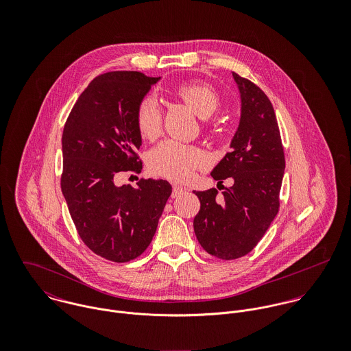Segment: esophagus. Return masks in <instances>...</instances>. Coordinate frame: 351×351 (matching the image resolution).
I'll return each mask as SVG.
<instances>
[{"label": "esophagus", "mask_w": 351, "mask_h": 351, "mask_svg": "<svg viewBox=\"0 0 351 351\" xmlns=\"http://www.w3.org/2000/svg\"><path fill=\"white\" fill-rule=\"evenodd\" d=\"M185 192V188H182V186H180V185H174L173 186V197H177V196H180L181 193H184Z\"/></svg>", "instance_id": "obj_1"}]
</instances>
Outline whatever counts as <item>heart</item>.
<instances>
[{
    "instance_id": "heart-1",
    "label": "heart",
    "mask_w": 351,
    "mask_h": 351,
    "mask_svg": "<svg viewBox=\"0 0 351 351\" xmlns=\"http://www.w3.org/2000/svg\"><path fill=\"white\" fill-rule=\"evenodd\" d=\"M174 93L200 119H209L220 106L217 92L201 81L182 84L174 89ZM135 123L142 138L149 141L158 138L162 131V112L158 101L151 96L142 99L135 112ZM206 162L208 158L200 149L176 141L159 143L149 155L151 171L173 181H186Z\"/></svg>"
}]
</instances>
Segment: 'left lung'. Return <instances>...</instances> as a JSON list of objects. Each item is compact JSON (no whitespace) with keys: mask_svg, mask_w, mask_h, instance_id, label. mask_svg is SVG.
Returning <instances> with one entry per match:
<instances>
[{"mask_svg":"<svg viewBox=\"0 0 351 351\" xmlns=\"http://www.w3.org/2000/svg\"><path fill=\"white\" fill-rule=\"evenodd\" d=\"M241 96V119L230 152L210 176L234 185L217 197L215 188L195 192L200 210L193 220L201 247L220 259L249 254L262 239L280 206L285 170L278 123L267 96L251 81L232 73Z\"/></svg>","mask_w":351,"mask_h":351,"instance_id":"8db88e82","label":"left lung"}]
</instances>
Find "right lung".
Masks as SVG:
<instances>
[{"mask_svg": "<svg viewBox=\"0 0 351 351\" xmlns=\"http://www.w3.org/2000/svg\"><path fill=\"white\" fill-rule=\"evenodd\" d=\"M160 77L110 71L95 78L73 106L62 135V193L84 243L113 262L149 247L171 195L166 180L116 185L120 171L142 170L138 104Z\"/></svg>", "mask_w": 351, "mask_h": 351, "instance_id": "obj_1", "label": "right lung"}]
</instances>
